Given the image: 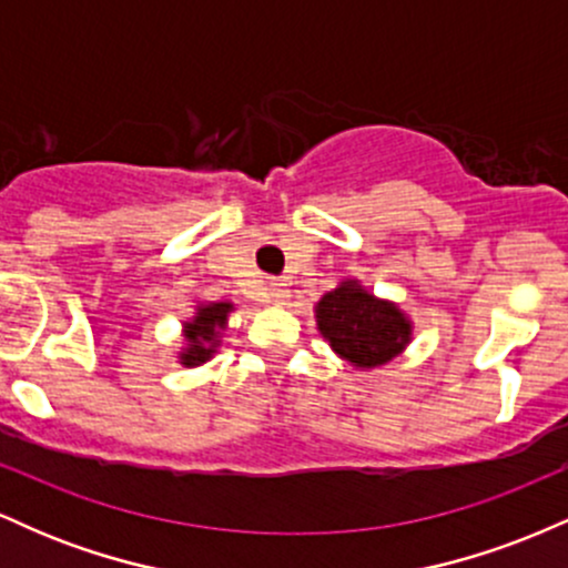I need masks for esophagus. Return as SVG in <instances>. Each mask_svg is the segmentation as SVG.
<instances>
[{
    "mask_svg": "<svg viewBox=\"0 0 568 568\" xmlns=\"http://www.w3.org/2000/svg\"><path fill=\"white\" fill-rule=\"evenodd\" d=\"M288 296H291V291L285 288V283H272L270 285V302L272 304H285V302H288Z\"/></svg>",
    "mask_w": 568,
    "mask_h": 568,
    "instance_id": "1",
    "label": "esophagus"
}]
</instances>
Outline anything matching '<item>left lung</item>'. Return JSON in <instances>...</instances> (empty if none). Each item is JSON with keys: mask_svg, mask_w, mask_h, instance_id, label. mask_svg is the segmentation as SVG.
<instances>
[{"mask_svg": "<svg viewBox=\"0 0 568 568\" xmlns=\"http://www.w3.org/2000/svg\"><path fill=\"white\" fill-rule=\"evenodd\" d=\"M317 331L349 366L382 368L410 344L414 323L395 302L374 296L361 280H342L315 304Z\"/></svg>", "mask_w": 568, "mask_h": 568, "instance_id": "obj_1", "label": "left lung"}]
</instances>
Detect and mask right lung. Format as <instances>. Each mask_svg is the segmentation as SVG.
<instances>
[{
  "mask_svg": "<svg viewBox=\"0 0 568 568\" xmlns=\"http://www.w3.org/2000/svg\"><path fill=\"white\" fill-rule=\"evenodd\" d=\"M232 302H200L194 306V315L184 321V347L179 352V363L186 368L202 366L216 355L221 334L230 323Z\"/></svg>",
  "mask_w": 568,
  "mask_h": 568,
  "instance_id": "1",
  "label": "right lung"
}]
</instances>
